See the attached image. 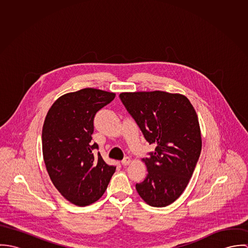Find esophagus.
<instances>
[{
	"label": "esophagus",
	"instance_id": "obj_1",
	"mask_svg": "<svg viewBox=\"0 0 248 248\" xmlns=\"http://www.w3.org/2000/svg\"><path fill=\"white\" fill-rule=\"evenodd\" d=\"M131 158L130 157H125L122 161H121V163H122V165L123 166H127V165H129L130 163H131Z\"/></svg>",
	"mask_w": 248,
	"mask_h": 248
}]
</instances>
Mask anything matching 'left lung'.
<instances>
[{"label": "left lung", "mask_w": 248, "mask_h": 248, "mask_svg": "<svg viewBox=\"0 0 248 248\" xmlns=\"http://www.w3.org/2000/svg\"><path fill=\"white\" fill-rule=\"evenodd\" d=\"M119 97L141 130L155 146L143 158L147 176L136 188L142 200L154 207L173 203L185 190L202 151L197 112L180 93L161 91L122 93Z\"/></svg>", "instance_id": "1"}]
</instances>
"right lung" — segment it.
<instances>
[{
  "label": "right lung",
  "instance_id": "obj_1",
  "mask_svg": "<svg viewBox=\"0 0 248 248\" xmlns=\"http://www.w3.org/2000/svg\"><path fill=\"white\" fill-rule=\"evenodd\" d=\"M115 93L87 88L60 96L48 109L42 131L43 156L53 185L70 202L87 206L98 201L115 172L92 143L95 113Z\"/></svg>",
  "mask_w": 248,
  "mask_h": 248
}]
</instances>
